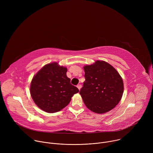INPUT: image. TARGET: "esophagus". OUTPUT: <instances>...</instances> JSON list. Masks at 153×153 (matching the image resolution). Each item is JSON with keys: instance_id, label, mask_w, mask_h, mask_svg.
I'll return each instance as SVG.
<instances>
[{"instance_id": "esophagus-1", "label": "esophagus", "mask_w": 153, "mask_h": 153, "mask_svg": "<svg viewBox=\"0 0 153 153\" xmlns=\"http://www.w3.org/2000/svg\"><path fill=\"white\" fill-rule=\"evenodd\" d=\"M77 88H78V89L80 90V88H82V85H81L80 84H79V85H77Z\"/></svg>"}]
</instances>
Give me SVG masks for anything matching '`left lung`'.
<instances>
[{
    "instance_id": "1",
    "label": "left lung",
    "mask_w": 153,
    "mask_h": 153,
    "mask_svg": "<svg viewBox=\"0 0 153 153\" xmlns=\"http://www.w3.org/2000/svg\"><path fill=\"white\" fill-rule=\"evenodd\" d=\"M85 81L80 94L86 106L98 114L113 109L120 102L123 93V80L110 64L97 60L83 67Z\"/></svg>"
}]
</instances>
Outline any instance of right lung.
I'll list each match as a JSON object with an SVG mask.
<instances>
[{"label":"right lung","mask_w":153,"mask_h":153,"mask_svg":"<svg viewBox=\"0 0 153 153\" xmlns=\"http://www.w3.org/2000/svg\"><path fill=\"white\" fill-rule=\"evenodd\" d=\"M67 68L57 62L45 65L33 77L30 94L36 105L48 113L60 111L67 106L79 90L70 83Z\"/></svg>","instance_id":"1"}]
</instances>
